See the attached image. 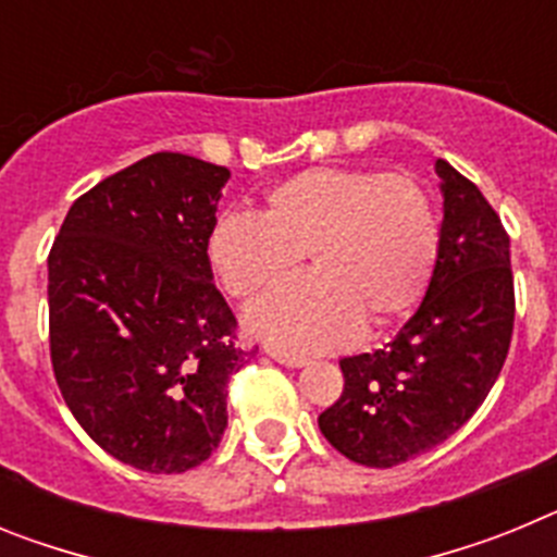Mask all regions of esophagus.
<instances>
[{
  "label": "esophagus",
  "instance_id": "esophagus-1",
  "mask_svg": "<svg viewBox=\"0 0 557 557\" xmlns=\"http://www.w3.org/2000/svg\"><path fill=\"white\" fill-rule=\"evenodd\" d=\"M264 351H268V357H273L275 362H278V366H287V368H301L304 362H307V359H304V357H298V354L282 351V348H273V346H268V348H264Z\"/></svg>",
  "mask_w": 557,
  "mask_h": 557
}]
</instances>
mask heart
<instances>
[{"instance_id":"1","label":"heart","mask_w":557,"mask_h":557,"mask_svg":"<svg viewBox=\"0 0 557 557\" xmlns=\"http://www.w3.org/2000/svg\"><path fill=\"white\" fill-rule=\"evenodd\" d=\"M441 218L412 172L312 166L264 191L259 214L228 211L211 225L206 256L228 295L248 301L298 273L245 314L248 332L289 354L346 346L366 323L407 318L435 273Z\"/></svg>"}]
</instances>
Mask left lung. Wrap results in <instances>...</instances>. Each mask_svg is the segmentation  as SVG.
Segmentation results:
<instances>
[{
	"label": "left lung",
	"mask_w": 557,
	"mask_h": 557,
	"mask_svg": "<svg viewBox=\"0 0 557 557\" xmlns=\"http://www.w3.org/2000/svg\"><path fill=\"white\" fill-rule=\"evenodd\" d=\"M435 172L444 223L435 273L385 348L339 359L346 385L318 426L348 460L391 469L455 435L485 401L513 334L510 236L449 161Z\"/></svg>",
	"instance_id": "obj_1"
}]
</instances>
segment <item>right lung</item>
<instances>
[{
    "instance_id": "add662e5",
    "label": "right lung",
    "mask_w": 557,
    "mask_h": 557,
    "mask_svg": "<svg viewBox=\"0 0 557 557\" xmlns=\"http://www.w3.org/2000/svg\"><path fill=\"white\" fill-rule=\"evenodd\" d=\"M231 178L152 152L72 203L49 250V354L63 401L133 469L181 474L218 449L225 387L250 351L214 287L206 239Z\"/></svg>"
}]
</instances>
